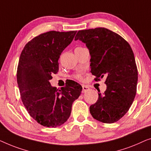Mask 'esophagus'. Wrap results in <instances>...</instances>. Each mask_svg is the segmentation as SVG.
<instances>
[{
  "mask_svg": "<svg viewBox=\"0 0 151 151\" xmlns=\"http://www.w3.org/2000/svg\"><path fill=\"white\" fill-rule=\"evenodd\" d=\"M82 88H83V93L88 92V91L90 90V88H89L88 86H85V85H83Z\"/></svg>",
  "mask_w": 151,
  "mask_h": 151,
  "instance_id": "esophagus-1",
  "label": "esophagus"
}]
</instances>
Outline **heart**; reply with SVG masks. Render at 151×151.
Returning <instances> with one entry per match:
<instances>
[{"instance_id":"obj_1","label":"heart","mask_w":151,"mask_h":151,"mask_svg":"<svg viewBox=\"0 0 151 151\" xmlns=\"http://www.w3.org/2000/svg\"><path fill=\"white\" fill-rule=\"evenodd\" d=\"M75 77L76 78H78V79H81V76L79 75H76Z\"/></svg>"}]
</instances>
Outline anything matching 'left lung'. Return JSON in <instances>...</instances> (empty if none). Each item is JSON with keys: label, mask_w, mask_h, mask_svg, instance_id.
Segmentation results:
<instances>
[{"label": "left lung", "mask_w": 151, "mask_h": 151, "mask_svg": "<svg viewBox=\"0 0 151 151\" xmlns=\"http://www.w3.org/2000/svg\"><path fill=\"white\" fill-rule=\"evenodd\" d=\"M78 40L90 51L91 73L95 80L106 76L107 89L99 93L96 103L90 107L91 115L104 123L117 122L128 111L136 94L137 69L131 46L105 28L78 31L75 40Z\"/></svg>", "instance_id": "obj_1"}]
</instances>
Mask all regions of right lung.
Returning <instances> with one entry per match:
<instances>
[{"mask_svg":"<svg viewBox=\"0 0 151 151\" xmlns=\"http://www.w3.org/2000/svg\"><path fill=\"white\" fill-rule=\"evenodd\" d=\"M76 33H42L29 42L21 52L17 70L21 99L29 115L44 127L55 128L66 122L73 102L81 93L82 87L74 81L60 89L50 83L59 70L61 52Z\"/></svg>","mask_w":151,"mask_h":151,"instance_id":"obj_1","label":"right lung"}]
</instances>
